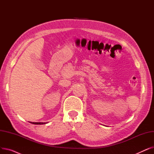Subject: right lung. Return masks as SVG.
I'll use <instances>...</instances> for the list:
<instances>
[{"instance_id":"1","label":"right lung","mask_w":154,"mask_h":154,"mask_svg":"<svg viewBox=\"0 0 154 154\" xmlns=\"http://www.w3.org/2000/svg\"><path fill=\"white\" fill-rule=\"evenodd\" d=\"M33 124H36V125H41V124H47L46 122H30Z\"/></svg>"}]
</instances>
